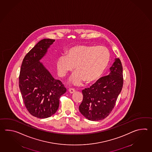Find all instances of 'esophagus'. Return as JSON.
Returning a JSON list of instances; mask_svg holds the SVG:
<instances>
[{
	"mask_svg": "<svg viewBox=\"0 0 152 152\" xmlns=\"http://www.w3.org/2000/svg\"><path fill=\"white\" fill-rule=\"evenodd\" d=\"M75 91H76L74 89H72V88H70V89H69V92L70 93H71V94L74 93Z\"/></svg>",
	"mask_w": 152,
	"mask_h": 152,
	"instance_id": "esophagus-1",
	"label": "esophagus"
}]
</instances>
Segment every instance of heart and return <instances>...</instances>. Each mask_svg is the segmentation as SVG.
I'll return each mask as SVG.
<instances>
[{"instance_id": "heart-1", "label": "heart", "mask_w": 152, "mask_h": 152, "mask_svg": "<svg viewBox=\"0 0 152 152\" xmlns=\"http://www.w3.org/2000/svg\"><path fill=\"white\" fill-rule=\"evenodd\" d=\"M110 53L103 46L78 45L71 47L66 55L58 58L57 69L61 77L73 71L70 81L75 85H80L85 81L90 83L101 76L108 65Z\"/></svg>"}]
</instances>
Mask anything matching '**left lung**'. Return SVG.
I'll return each instance as SVG.
<instances>
[{
    "label": "left lung",
    "instance_id": "1",
    "mask_svg": "<svg viewBox=\"0 0 152 152\" xmlns=\"http://www.w3.org/2000/svg\"><path fill=\"white\" fill-rule=\"evenodd\" d=\"M110 69V74L82 91L83 98L79 110L88 120L96 121L106 118L114 108L121 92L123 75L121 60L115 58Z\"/></svg>",
    "mask_w": 152,
    "mask_h": 152
}]
</instances>
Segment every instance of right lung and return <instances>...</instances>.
Wrapping results in <instances>:
<instances>
[{"label":"right lung","mask_w":152,"mask_h":152,"mask_svg":"<svg viewBox=\"0 0 152 152\" xmlns=\"http://www.w3.org/2000/svg\"><path fill=\"white\" fill-rule=\"evenodd\" d=\"M55 40L44 39L24 58L19 76V87L24 104L31 115L50 117L57 111L59 98L66 91L64 84L52 77L40 61Z\"/></svg>","instance_id":"add662e5"}]
</instances>
